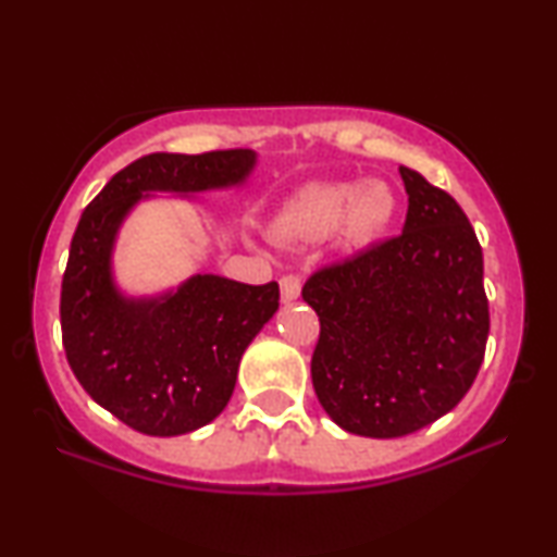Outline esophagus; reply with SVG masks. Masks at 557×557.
<instances>
[{"label":"esophagus","mask_w":557,"mask_h":557,"mask_svg":"<svg viewBox=\"0 0 557 557\" xmlns=\"http://www.w3.org/2000/svg\"><path fill=\"white\" fill-rule=\"evenodd\" d=\"M301 294V278L296 276V273H286L284 278H281V299L284 304H292L299 299Z\"/></svg>","instance_id":"obj_1"}]
</instances>
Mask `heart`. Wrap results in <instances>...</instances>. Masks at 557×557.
Segmentation results:
<instances>
[{
	"mask_svg": "<svg viewBox=\"0 0 557 557\" xmlns=\"http://www.w3.org/2000/svg\"><path fill=\"white\" fill-rule=\"evenodd\" d=\"M398 215V197L387 182H311L273 215L281 240L317 243L337 233L349 248L372 246Z\"/></svg>",
	"mask_w": 557,
	"mask_h": 557,
	"instance_id": "obj_1",
	"label": "heart"
}]
</instances>
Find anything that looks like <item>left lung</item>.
<instances>
[{"instance_id": "left-lung-1", "label": "left lung", "mask_w": 557, "mask_h": 557, "mask_svg": "<svg viewBox=\"0 0 557 557\" xmlns=\"http://www.w3.org/2000/svg\"><path fill=\"white\" fill-rule=\"evenodd\" d=\"M403 233L311 273L319 317L311 383L339 429L370 438L421 431L459 406L482 368L484 258L459 202L400 166Z\"/></svg>"}]
</instances>
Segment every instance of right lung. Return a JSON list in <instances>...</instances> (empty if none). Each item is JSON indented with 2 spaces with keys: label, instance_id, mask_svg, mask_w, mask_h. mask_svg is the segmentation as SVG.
<instances>
[{
  "label": "right lung",
  "instance_id": "right-lung-1",
  "mask_svg": "<svg viewBox=\"0 0 557 557\" xmlns=\"http://www.w3.org/2000/svg\"><path fill=\"white\" fill-rule=\"evenodd\" d=\"M253 164L250 149L157 151L113 174L83 210L60 292L63 347L83 391L128 429L180 436L223 413L243 352L276 314L278 284L197 273L177 292L128 299L111 273L119 225L149 193L240 185Z\"/></svg>",
  "mask_w": 557,
  "mask_h": 557
}]
</instances>
